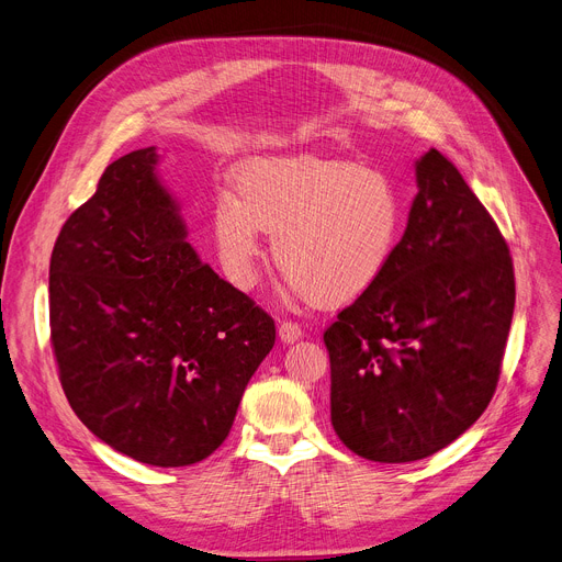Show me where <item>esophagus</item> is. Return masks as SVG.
Wrapping results in <instances>:
<instances>
[{
	"label": "esophagus",
	"mask_w": 562,
	"mask_h": 562,
	"mask_svg": "<svg viewBox=\"0 0 562 562\" xmlns=\"http://www.w3.org/2000/svg\"><path fill=\"white\" fill-rule=\"evenodd\" d=\"M278 335H280V339L284 344H293V341H299L303 337V328L299 326V323H293V321H282L280 326H278Z\"/></svg>",
	"instance_id": "esophagus-1"
}]
</instances>
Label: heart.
I'll use <instances>...</instances> for the list:
<instances>
[{
	"instance_id": "obj_1",
	"label": "heart",
	"mask_w": 562,
	"mask_h": 562,
	"mask_svg": "<svg viewBox=\"0 0 562 562\" xmlns=\"http://www.w3.org/2000/svg\"><path fill=\"white\" fill-rule=\"evenodd\" d=\"M236 191L214 204V246L227 280L250 291L263 259L261 229L289 289L318 307L364 296L396 252L403 204L385 172L337 159H250Z\"/></svg>"
}]
</instances>
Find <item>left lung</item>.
<instances>
[{"label":"left lung","mask_w":562,"mask_h":562,"mask_svg":"<svg viewBox=\"0 0 562 562\" xmlns=\"http://www.w3.org/2000/svg\"><path fill=\"white\" fill-rule=\"evenodd\" d=\"M380 282L337 314L330 419L373 462H415L449 447L490 405L515 310L504 236L460 170L435 147Z\"/></svg>","instance_id":"obj_1"}]
</instances>
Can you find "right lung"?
<instances>
[{
  "label": "right lung",
  "instance_id": "right-lung-1",
  "mask_svg": "<svg viewBox=\"0 0 562 562\" xmlns=\"http://www.w3.org/2000/svg\"><path fill=\"white\" fill-rule=\"evenodd\" d=\"M157 164L143 147L106 166L58 232L49 328L81 424L138 462L187 467L225 441L276 323L200 261Z\"/></svg>",
  "mask_w": 562,
  "mask_h": 562
}]
</instances>
